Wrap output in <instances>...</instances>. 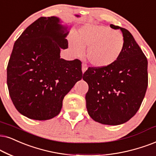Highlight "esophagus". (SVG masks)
<instances>
[{"mask_svg":"<svg viewBox=\"0 0 156 156\" xmlns=\"http://www.w3.org/2000/svg\"><path fill=\"white\" fill-rule=\"evenodd\" d=\"M88 68V66L87 65H86V63H83L82 64V72L84 73L85 71H86V70H87Z\"/></svg>","mask_w":156,"mask_h":156,"instance_id":"1","label":"esophagus"}]
</instances>
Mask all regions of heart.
Returning a JSON list of instances; mask_svg holds the SVG:
<instances>
[{"mask_svg": "<svg viewBox=\"0 0 156 156\" xmlns=\"http://www.w3.org/2000/svg\"><path fill=\"white\" fill-rule=\"evenodd\" d=\"M71 47L76 55L86 51L90 63L98 68L111 66L118 60L125 47V38L119 31L104 26L86 25L72 37Z\"/></svg>", "mask_w": 156, "mask_h": 156, "instance_id": "obj_1", "label": "heart"}]
</instances>
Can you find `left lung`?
Segmentation results:
<instances>
[{"mask_svg": "<svg viewBox=\"0 0 156 156\" xmlns=\"http://www.w3.org/2000/svg\"><path fill=\"white\" fill-rule=\"evenodd\" d=\"M125 47L118 60L104 68L89 67L83 79L88 85L86 108L94 121L118 125L129 120L140 107L146 93L147 60L129 31L119 26Z\"/></svg>", "mask_w": 156, "mask_h": 156, "instance_id": "1", "label": "left lung"}]
</instances>
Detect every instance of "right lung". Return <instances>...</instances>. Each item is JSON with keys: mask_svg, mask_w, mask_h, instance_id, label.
<instances>
[{"mask_svg": "<svg viewBox=\"0 0 156 156\" xmlns=\"http://www.w3.org/2000/svg\"><path fill=\"white\" fill-rule=\"evenodd\" d=\"M55 16L40 17L29 25L13 45L7 66V85L19 113L35 120L59 114L62 100L83 78L78 59L60 58L67 49L68 31Z\"/></svg>", "mask_w": 156, "mask_h": 156, "instance_id": "obj_1", "label": "right lung"}]
</instances>
